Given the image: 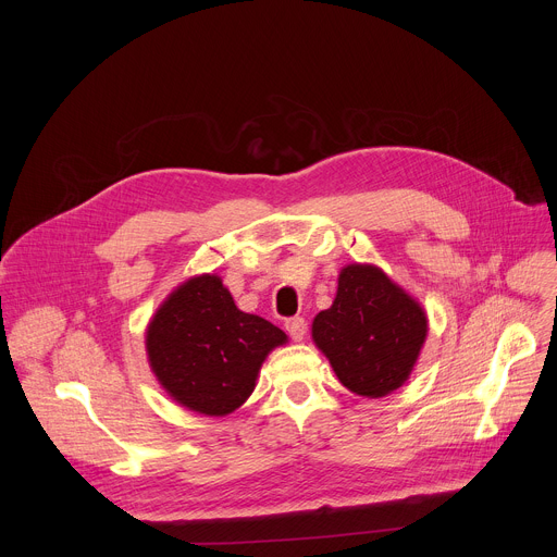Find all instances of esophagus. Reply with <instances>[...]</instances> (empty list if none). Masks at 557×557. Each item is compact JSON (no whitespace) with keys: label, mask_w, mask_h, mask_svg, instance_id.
Instances as JSON below:
<instances>
[{"label":"esophagus","mask_w":557,"mask_h":557,"mask_svg":"<svg viewBox=\"0 0 557 557\" xmlns=\"http://www.w3.org/2000/svg\"><path fill=\"white\" fill-rule=\"evenodd\" d=\"M284 329H286V333L290 335L293 342H301V339L306 337V322H304V317H290V320H286Z\"/></svg>","instance_id":"obj_1"}]
</instances>
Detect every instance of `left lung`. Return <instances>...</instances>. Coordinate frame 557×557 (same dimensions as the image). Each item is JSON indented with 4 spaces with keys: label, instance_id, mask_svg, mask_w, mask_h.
I'll return each mask as SVG.
<instances>
[{
    "label": "left lung",
    "instance_id": "8db88e82",
    "mask_svg": "<svg viewBox=\"0 0 557 557\" xmlns=\"http://www.w3.org/2000/svg\"><path fill=\"white\" fill-rule=\"evenodd\" d=\"M428 312L376 264H346L333 306L317 312L310 335L337 379L366 399L399 389L428 339Z\"/></svg>",
    "mask_w": 557,
    "mask_h": 557
}]
</instances>
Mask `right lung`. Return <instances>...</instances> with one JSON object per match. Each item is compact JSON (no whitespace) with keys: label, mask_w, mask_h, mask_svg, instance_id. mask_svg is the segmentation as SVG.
<instances>
[{"label":"right lung","mask_w":557,"mask_h":557,"mask_svg":"<svg viewBox=\"0 0 557 557\" xmlns=\"http://www.w3.org/2000/svg\"><path fill=\"white\" fill-rule=\"evenodd\" d=\"M284 331L235 306L222 277L202 273L178 284L145 331L149 368L172 399L205 417H226L251 392Z\"/></svg>","instance_id":"add662e5"}]
</instances>
